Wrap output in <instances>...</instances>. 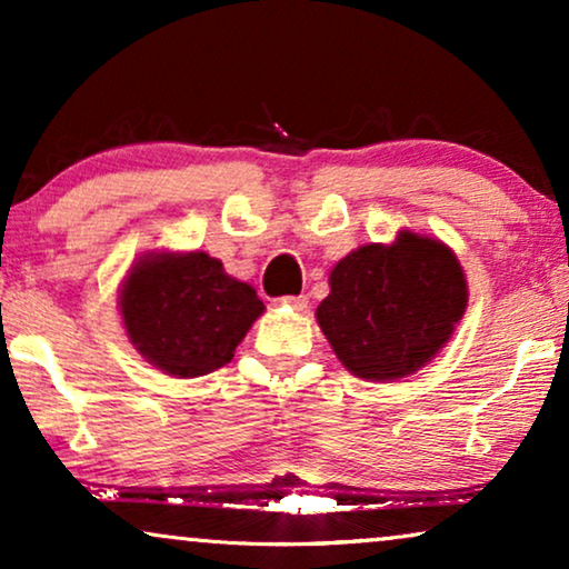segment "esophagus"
I'll return each instance as SVG.
<instances>
[{
    "label": "esophagus",
    "mask_w": 569,
    "mask_h": 569,
    "mask_svg": "<svg viewBox=\"0 0 569 569\" xmlns=\"http://www.w3.org/2000/svg\"><path fill=\"white\" fill-rule=\"evenodd\" d=\"M282 306H287V308H292V310H298V313H302V310L308 308V298H306V295H295V298H284Z\"/></svg>",
    "instance_id": "34e87169"
}]
</instances>
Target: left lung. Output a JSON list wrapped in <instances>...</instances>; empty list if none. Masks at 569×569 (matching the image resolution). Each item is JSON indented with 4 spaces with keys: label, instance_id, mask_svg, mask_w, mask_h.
Instances as JSON below:
<instances>
[{
    "label": "left lung",
    "instance_id": "left-lung-1",
    "mask_svg": "<svg viewBox=\"0 0 569 569\" xmlns=\"http://www.w3.org/2000/svg\"><path fill=\"white\" fill-rule=\"evenodd\" d=\"M316 310L341 365L365 380H399L425 368L466 313L469 284L438 238L401 230L393 243L347 253Z\"/></svg>",
    "mask_w": 569,
    "mask_h": 569
}]
</instances>
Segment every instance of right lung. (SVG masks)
I'll use <instances>...</instances> for the list:
<instances>
[{
	"label": "right lung",
	"mask_w": 569,
	"mask_h": 569,
	"mask_svg": "<svg viewBox=\"0 0 569 569\" xmlns=\"http://www.w3.org/2000/svg\"><path fill=\"white\" fill-rule=\"evenodd\" d=\"M123 329L139 355L173 378L207 376L232 360L263 302L204 251L147 253L119 292Z\"/></svg>",
	"instance_id": "right-lung-1"
}]
</instances>
